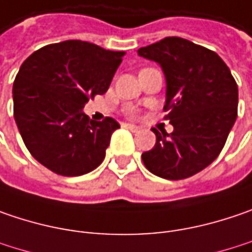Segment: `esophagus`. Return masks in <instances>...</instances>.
Returning a JSON list of instances; mask_svg holds the SVG:
<instances>
[{
    "instance_id": "esophagus-1",
    "label": "esophagus",
    "mask_w": 252,
    "mask_h": 252,
    "mask_svg": "<svg viewBox=\"0 0 252 252\" xmlns=\"http://www.w3.org/2000/svg\"><path fill=\"white\" fill-rule=\"evenodd\" d=\"M126 128H128V129H131L132 132H138V131H140V129H141L140 126H134V124H126Z\"/></svg>"
}]
</instances>
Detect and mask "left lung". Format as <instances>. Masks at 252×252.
<instances>
[{
  "label": "left lung",
  "instance_id": "left-lung-1",
  "mask_svg": "<svg viewBox=\"0 0 252 252\" xmlns=\"http://www.w3.org/2000/svg\"><path fill=\"white\" fill-rule=\"evenodd\" d=\"M138 55L158 63L167 81L164 117L174 131L156 128L153 150L142 153L147 170L165 180H184L220 156L237 120L238 87L217 52L180 37L142 47Z\"/></svg>",
  "mask_w": 252,
  "mask_h": 252
}]
</instances>
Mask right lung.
<instances>
[{"label": "right lung", "mask_w": 252, "mask_h": 252, "mask_svg": "<svg viewBox=\"0 0 252 252\" xmlns=\"http://www.w3.org/2000/svg\"><path fill=\"white\" fill-rule=\"evenodd\" d=\"M124 51L69 39L32 52L14 87V118L31 156L52 172L77 177L104 161L120 124L90 120L82 108L107 93Z\"/></svg>", "instance_id": "1"}]
</instances>
